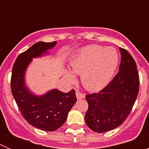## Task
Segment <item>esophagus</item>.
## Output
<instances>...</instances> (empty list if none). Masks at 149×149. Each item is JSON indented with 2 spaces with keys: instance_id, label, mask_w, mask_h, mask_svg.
I'll use <instances>...</instances> for the list:
<instances>
[{
  "instance_id": "1",
  "label": "esophagus",
  "mask_w": 149,
  "mask_h": 149,
  "mask_svg": "<svg viewBox=\"0 0 149 149\" xmlns=\"http://www.w3.org/2000/svg\"><path fill=\"white\" fill-rule=\"evenodd\" d=\"M76 96H77V99H81V98H84V94L83 93H81V91L77 90L76 91Z\"/></svg>"
}]
</instances>
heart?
<instances>
[{"label":"heart","instance_id":"1","mask_svg":"<svg viewBox=\"0 0 149 149\" xmlns=\"http://www.w3.org/2000/svg\"><path fill=\"white\" fill-rule=\"evenodd\" d=\"M118 62L119 55L113 48L91 45L73 56L70 65L74 73L81 74L84 87L96 91L108 84L115 73ZM65 77L71 83L75 81V77L70 72H65Z\"/></svg>","mask_w":149,"mask_h":149}]
</instances>
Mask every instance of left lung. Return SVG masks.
I'll list each match as a JSON object with an SVG mask.
<instances>
[{
  "label": "left lung",
  "instance_id": "8db88e82",
  "mask_svg": "<svg viewBox=\"0 0 149 149\" xmlns=\"http://www.w3.org/2000/svg\"><path fill=\"white\" fill-rule=\"evenodd\" d=\"M121 63L116 75L98 93L86 95L88 110L85 122L95 132L116 128L131 113L139 88L136 64L127 50L120 48Z\"/></svg>",
  "mask_w": 149,
  "mask_h": 149
}]
</instances>
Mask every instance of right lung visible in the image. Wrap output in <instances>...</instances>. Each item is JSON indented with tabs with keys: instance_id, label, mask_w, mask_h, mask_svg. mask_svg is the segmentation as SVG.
<instances>
[{
	"instance_id": "add662e5",
	"label": "right lung",
	"mask_w": 149,
	"mask_h": 149,
	"mask_svg": "<svg viewBox=\"0 0 149 149\" xmlns=\"http://www.w3.org/2000/svg\"><path fill=\"white\" fill-rule=\"evenodd\" d=\"M56 42H39L18 55L12 70L10 84L13 98L25 120L42 131H54L63 125L68 113L77 101L75 90L63 93L53 89L43 96H35L26 89L24 75L32 58L40 56Z\"/></svg>"
}]
</instances>
